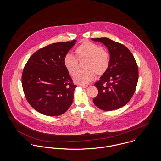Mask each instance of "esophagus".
<instances>
[{
    "instance_id": "obj_1",
    "label": "esophagus",
    "mask_w": 161,
    "mask_h": 161,
    "mask_svg": "<svg viewBox=\"0 0 161 161\" xmlns=\"http://www.w3.org/2000/svg\"><path fill=\"white\" fill-rule=\"evenodd\" d=\"M80 86L81 87H82V88H86V87H87V85H80Z\"/></svg>"
}]
</instances>
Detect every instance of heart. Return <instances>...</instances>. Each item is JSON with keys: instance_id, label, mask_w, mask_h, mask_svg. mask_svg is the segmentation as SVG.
Wrapping results in <instances>:
<instances>
[{"instance_id": "b5f03b06", "label": "heart", "mask_w": 161, "mask_h": 161, "mask_svg": "<svg viewBox=\"0 0 161 161\" xmlns=\"http://www.w3.org/2000/svg\"><path fill=\"white\" fill-rule=\"evenodd\" d=\"M78 58L81 59L87 58L85 67L87 69L76 72L78 69V60L75 56L67 54L64 57V65L71 75L77 73L74 80L78 84H89L93 80L97 74H101L107 69L109 63V57L101 46L86 41L81 43L75 49Z\"/></svg>"}]
</instances>
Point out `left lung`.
<instances>
[{"label":"left lung","mask_w":161,"mask_h":161,"mask_svg":"<svg viewBox=\"0 0 161 161\" xmlns=\"http://www.w3.org/2000/svg\"><path fill=\"white\" fill-rule=\"evenodd\" d=\"M106 46L110 54L108 66L95 83L98 94L93 98L95 105L110 111L125 106L135 92L138 80V68L130 50L109 38H92Z\"/></svg>","instance_id":"obj_1"}]
</instances>
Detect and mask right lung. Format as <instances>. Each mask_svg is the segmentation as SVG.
Wrapping results in <instances>:
<instances>
[{
	"mask_svg": "<svg viewBox=\"0 0 161 161\" xmlns=\"http://www.w3.org/2000/svg\"><path fill=\"white\" fill-rule=\"evenodd\" d=\"M75 42L74 40L42 47L31 55L24 67L22 84L25 97L42 114L62 115L72 103L77 86L73 83L63 60Z\"/></svg>",
	"mask_w": 161,
	"mask_h": 161,
	"instance_id": "add662e5",
	"label": "right lung"
}]
</instances>
